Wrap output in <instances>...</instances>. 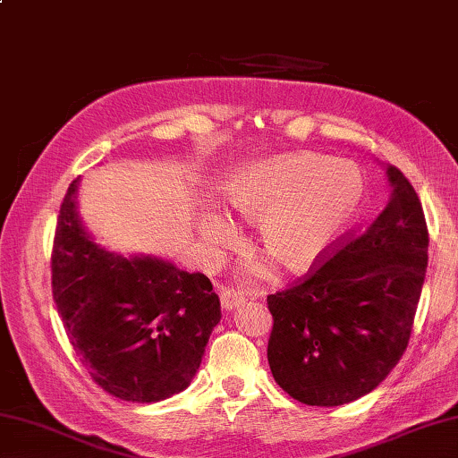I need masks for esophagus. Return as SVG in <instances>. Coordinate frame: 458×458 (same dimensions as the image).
Masks as SVG:
<instances>
[{
  "mask_svg": "<svg viewBox=\"0 0 458 458\" xmlns=\"http://www.w3.org/2000/svg\"><path fill=\"white\" fill-rule=\"evenodd\" d=\"M220 302H222V309L224 310H232V309H236L238 304L244 302V296L240 294V293H236L234 288H222Z\"/></svg>",
  "mask_w": 458,
  "mask_h": 458,
  "instance_id": "1",
  "label": "esophagus"
}]
</instances>
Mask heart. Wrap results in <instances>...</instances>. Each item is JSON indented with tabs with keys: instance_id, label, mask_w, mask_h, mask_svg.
I'll use <instances>...</instances> for the list:
<instances>
[{
	"instance_id": "obj_1",
	"label": "heart",
	"mask_w": 458,
	"mask_h": 458,
	"mask_svg": "<svg viewBox=\"0 0 458 458\" xmlns=\"http://www.w3.org/2000/svg\"><path fill=\"white\" fill-rule=\"evenodd\" d=\"M367 192L360 168L318 154L250 164L226 184L230 206L248 222H258L262 248L290 270L310 266L352 226ZM234 234L232 222L218 216L206 224V238L214 244Z\"/></svg>"
}]
</instances>
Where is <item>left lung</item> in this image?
Returning <instances> with one entry per match:
<instances>
[{"instance_id":"1","label":"left lung","mask_w":458,"mask_h":458,"mask_svg":"<svg viewBox=\"0 0 458 458\" xmlns=\"http://www.w3.org/2000/svg\"><path fill=\"white\" fill-rule=\"evenodd\" d=\"M386 172L393 198L385 210L266 301L272 377L298 403L340 406L369 394L409 346L428 228L411 182L396 165Z\"/></svg>"}]
</instances>
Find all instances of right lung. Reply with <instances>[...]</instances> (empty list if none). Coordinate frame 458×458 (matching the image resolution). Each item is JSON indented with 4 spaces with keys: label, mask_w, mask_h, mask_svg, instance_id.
<instances>
[{
    "label": "right lung",
    "mask_w": 458,
    "mask_h": 458,
    "mask_svg": "<svg viewBox=\"0 0 458 458\" xmlns=\"http://www.w3.org/2000/svg\"><path fill=\"white\" fill-rule=\"evenodd\" d=\"M78 178L64 196L52 246V294L91 380L128 403L184 390L220 322V298L200 272L157 258L98 248L76 210Z\"/></svg>",
    "instance_id": "obj_1"
}]
</instances>
